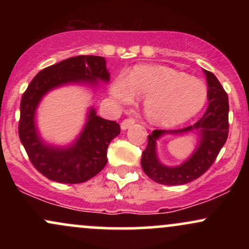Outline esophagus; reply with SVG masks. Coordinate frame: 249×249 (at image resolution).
<instances>
[{"mask_svg":"<svg viewBox=\"0 0 249 249\" xmlns=\"http://www.w3.org/2000/svg\"><path fill=\"white\" fill-rule=\"evenodd\" d=\"M134 122H136V121H134L133 118H128V119H125V121H123V122H122V124H121L122 130H123V131L127 130V128L130 127L131 125L134 124Z\"/></svg>","mask_w":249,"mask_h":249,"instance_id":"obj_1","label":"esophagus"}]
</instances>
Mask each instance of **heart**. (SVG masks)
<instances>
[{"mask_svg":"<svg viewBox=\"0 0 249 249\" xmlns=\"http://www.w3.org/2000/svg\"><path fill=\"white\" fill-rule=\"evenodd\" d=\"M110 96L118 104L145 98L147 119L159 126L187 122L204 107L207 90L204 83L185 72L162 65H139L127 77L119 75L110 87Z\"/></svg>","mask_w":249,"mask_h":249,"instance_id":"1","label":"heart"}]
</instances>
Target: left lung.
Segmentation results:
<instances>
[{
	"mask_svg": "<svg viewBox=\"0 0 249 249\" xmlns=\"http://www.w3.org/2000/svg\"><path fill=\"white\" fill-rule=\"evenodd\" d=\"M207 79L208 107L204 116L196 124L180 130H154L148 136V142L142 156V167L145 174L161 185H184L201 177L212 166L228 137V97L215 76L204 70ZM196 132L198 145L191 157L178 167H166L159 160L156 141L164 134Z\"/></svg>",
	"mask_w": 249,
	"mask_h": 249,
	"instance_id": "obj_1",
	"label": "left lung"
}]
</instances>
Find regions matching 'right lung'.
I'll return each instance as SVG.
<instances>
[{"label":"right lung","instance_id":"right-lung-1","mask_svg":"<svg viewBox=\"0 0 249 249\" xmlns=\"http://www.w3.org/2000/svg\"><path fill=\"white\" fill-rule=\"evenodd\" d=\"M99 81H110L104 57L76 56L39 71L22 96L19 139L31 164L53 181L81 184L101 172L107 162L108 144L121 133V126L97 116L95 108L90 107L87 123L75 142L68 146H56L43 141L37 130V107L53 89L69 84L95 88Z\"/></svg>","mask_w":249,"mask_h":249}]
</instances>
